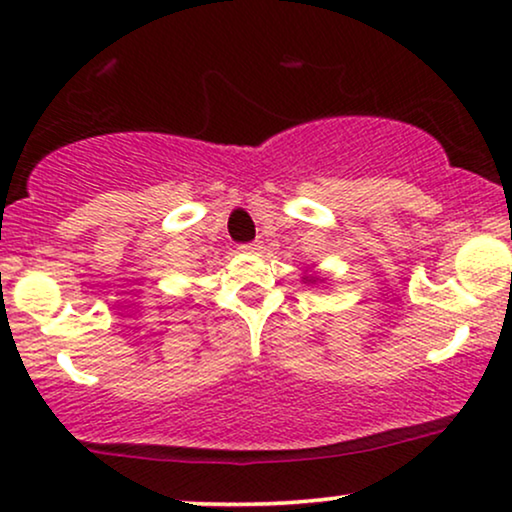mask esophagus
I'll list each match as a JSON object with an SVG mask.
<instances>
[{
    "mask_svg": "<svg viewBox=\"0 0 512 512\" xmlns=\"http://www.w3.org/2000/svg\"><path fill=\"white\" fill-rule=\"evenodd\" d=\"M238 250H241V252H257V250H260V241L241 243V245H238Z\"/></svg>",
    "mask_w": 512,
    "mask_h": 512,
    "instance_id": "obj_1",
    "label": "esophagus"
}]
</instances>
